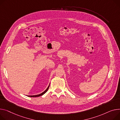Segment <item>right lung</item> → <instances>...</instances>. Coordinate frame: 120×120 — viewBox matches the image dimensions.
I'll return each mask as SVG.
<instances>
[{"instance_id": "1", "label": "right lung", "mask_w": 120, "mask_h": 120, "mask_svg": "<svg viewBox=\"0 0 120 120\" xmlns=\"http://www.w3.org/2000/svg\"><path fill=\"white\" fill-rule=\"evenodd\" d=\"M49 86H50V85H49V86H48V87L47 88V89L45 91H44L43 93H42L41 94H38V95H28V97H39V96H41V95H43V94H44L45 93H46V92L48 91V89H49Z\"/></svg>"}]
</instances>
